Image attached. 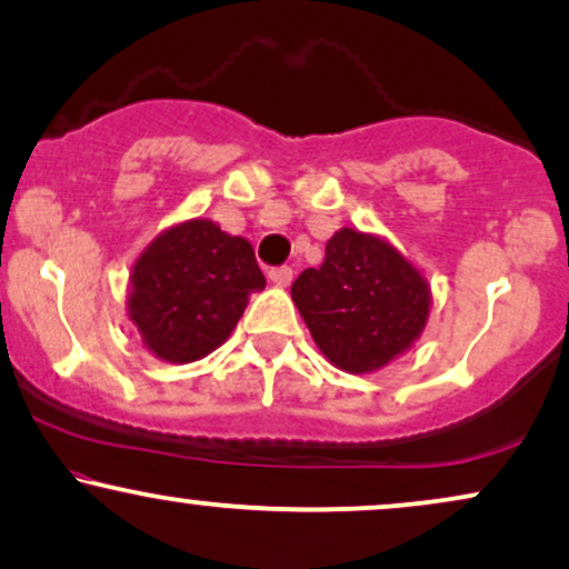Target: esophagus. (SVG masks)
Wrapping results in <instances>:
<instances>
[{
  "label": "esophagus",
  "mask_w": 569,
  "mask_h": 569,
  "mask_svg": "<svg viewBox=\"0 0 569 569\" xmlns=\"http://www.w3.org/2000/svg\"><path fill=\"white\" fill-rule=\"evenodd\" d=\"M267 276H270V280L276 286H289L291 280H293V270L289 264H280V267H272L270 272H267Z\"/></svg>",
  "instance_id": "1"
}]
</instances>
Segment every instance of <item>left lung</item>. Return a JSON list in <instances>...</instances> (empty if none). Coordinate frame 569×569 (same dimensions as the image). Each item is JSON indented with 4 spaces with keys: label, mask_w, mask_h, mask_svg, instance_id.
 I'll list each match as a JSON object with an SVG mask.
<instances>
[{
    "label": "left lung",
    "mask_w": 569,
    "mask_h": 569,
    "mask_svg": "<svg viewBox=\"0 0 569 569\" xmlns=\"http://www.w3.org/2000/svg\"><path fill=\"white\" fill-rule=\"evenodd\" d=\"M315 345L333 366L368 373L406 352L429 318V286L381 238L341 228L326 243L323 264L291 286Z\"/></svg>",
    "instance_id": "obj_1"
}]
</instances>
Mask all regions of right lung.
Masks as SVG:
<instances>
[{
    "mask_svg": "<svg viewBox=\"0 0 569 569\" xmlns=\"http://www.w3.org/2000/svg\"><path fill=\"white\" fill-rule=\"evenodd\" d=\"M264 289L254 249L209 219L161 232L132 270L129 320L142 345L169 362H193L217 350Z\"/></svg>",
    "mask_w": 569,
    "mask_h": 569,
    "instance_id": "right-lung-1",
    "label": "right lung"
}]
</instances>
